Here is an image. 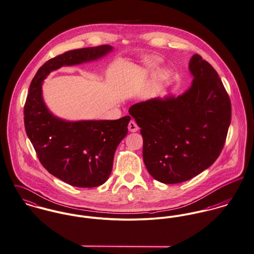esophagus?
<instances>
[{
    "instance_id": "obj_1",
    "label": "esophagus",
    "mask_w": 254,
    "mask_h": 254,
    "mask_svg": "<svg viewBox=\"0 0 254 254\" xmlns=\"http://www.w3.org/2000/svg\"><path fill=\"white\" fill-rule=\"evenodd\" d=\"M138 126L136 125V123L134 122V121H130L129 123H128V130L130 131V132H135V131H137L138 130Z\"/></svg>"
}]
</instances>
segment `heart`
<instances>
[{
  "label": "heart",
  "mask_w": 254,
  "mask_h": 254,
  "mask_svg": "<svg viewBox=\"0 0 254 254\" xmlns=\"http://www.w3.org/2000/svg\"><path fill=\"white\" fill-rule=\"evenodd\" d=\"M161 64V59L159 57H154V56H147V57H143L141 59L140 63L138 65H135V68H137L138 70H153L156 69L159 65ZM169 78V71L163 70V71H159L155 74L151 84L149 85L148 88V93L149 94H154L162 85L168 81Z\"/></svg>",
  "instance_id": "heart-1"
}]
</instances>
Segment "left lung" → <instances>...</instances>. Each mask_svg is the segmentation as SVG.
<instances>
[{"label":"left lung","mask_w":254,"mask_h":254,"mask_svg":"<svg viewBox=\"0 0 254 254\" xmlns=\"http://www.w3.org/2000/svg\"><path fill=\"white\" fill-rule=\"evenodd\" d=\"M189 70L194 79L183 94L152 98L128 110L141 127L146 169L165 184L208 169L224 147L231 123V101L214 68L194 55Z\"/></svg>","instance_id":"left-lung-1"}]
</instances>
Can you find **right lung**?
<instances>
[{"mask_svg": "<svg viewBox=\"0 0 254 254\" xmlns=\"http://www.w3.org/2000/svg\"><path fill=\"white\" fill-rule=\"evenodd\" d=\"M112 50L111 46L103 45L69 51L54 57L38 70L29 87L24 105L27 136L43 167L75 187H97L107 181L116 149L127 134L130 116L114 121L61 120L47 108L42 84L52 71L98 59Z\"/></svg>", "mask_w": 254, "mask_h": 254, "instance_id": "obj_1", "label": "right lung"}]
</instances>
